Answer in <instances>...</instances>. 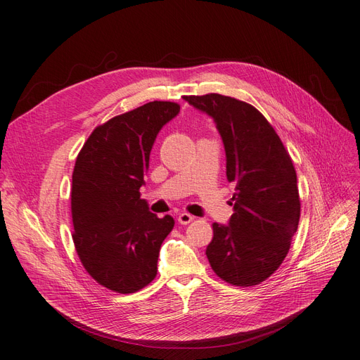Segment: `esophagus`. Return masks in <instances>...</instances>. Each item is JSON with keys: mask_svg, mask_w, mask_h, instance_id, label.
Instances as JSON below:
<instances>
[{"mask_svg": "<svg viewBox=\"0 0 360 360\" xmlns=\"http://www.w3.org/2000/svg\"><path fill=\"white\" fill-rule=\"evenodd\" d=\"M194 220V217L191 214H188V212H181L179 215H178V221L181 223V224H188V223H191Z\"/></svg>", "mask_w": 360, "mask_h": 360, "instance_id": "obj_1", "label": "esophagus"}]
</instances>
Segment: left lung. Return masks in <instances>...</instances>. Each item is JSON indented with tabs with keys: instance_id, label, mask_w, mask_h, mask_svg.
I'll list each match as a JSON object with an SVG mask.
<instances>
[{
	"instance_id": "left-lung-1",
	"label": "left lung",
	"mask_w": 360,
	"mask_h": 360,
	"mask_svg": "<svg viewBox=\"0 0 360 360\" xmlns=\"http://www.w3.org/2000/svg\"><path fill=\"white\" fill-rule=\"evenodd\" d=\"M184 99L214 120L226 152V176L235 187L228 224H212L208 261L226 282L258 285L279 269L299 226L292 161L273 127L250 104L219 94Z\"/></svg>"
}]
</instances>
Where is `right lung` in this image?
I'll use <instances>...</instances> for the list:
<instances>
[{
  "instance_id": "obj_1",
  "label": "right lung",
  "mask_w": 360,
  "mask_h": 360,
  "mask_svg": "<svg viewBox=\"0 0 360 360\" xmlns=\"http://www.w3.org/2000/svg\"><path fill=\"white\" fill-rule=\"evenodd\" d=\"M178 115L174 102H148L98 127L77 158L72 238L87 273L111 291L136 292L157 276L174 220L152 214L140 188L158 132Z\"/></svg>"
}]
</instances>
